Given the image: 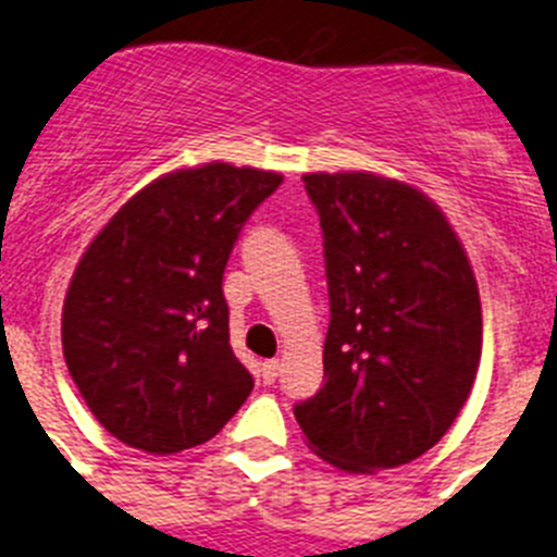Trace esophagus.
Wrapping results in <instances>:
<instances>
[{
  "label": "esophagus",
  "instance_id": "34e87169",
  "mask_svg": "<svg viewBox=\"0 0 557 557\" xmlns=\"http://www.w3.org/2000/svg\"><path fill=\"white\" fill-rule=\"evenodd\" d=\"M278 372H282V361L278 359H270L262 364V381L264 384H273L278 379Z\"/></svg>",
  "mask_w": 557,
  "mask_h": 557
}]
</instances>
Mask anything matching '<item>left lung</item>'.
Segmentation results:
<instances>
[{"label":"left lung","instance_id":"left-lung-1","mask_svg":"<svg viewBox=\"0 0 557 557\" xmlns=\"http://www.w3.org/2000/svg\"><path fill=\"white\" fill-rule=\"evenodd\" d=\"M323 228L331 323L325 384L295 406L323 461L372 475L414 461L456 422L475 384L483 314L445 212L367 171L306 173Z\"/></svg>","mask_w":557,"mask_h":557}]
</instances>
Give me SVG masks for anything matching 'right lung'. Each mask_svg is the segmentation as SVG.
<instances>
[{"label":"right lung","mask_w":557,"mask_h":557,"mask_svg":"<svg viewBox=\"0 0 557 557\" xmlns=\"http://www.w3.org/2000/svg\"><path fill=\"white\" fill-rule=\"evenodd\" d=\"M282 173L207 162L129 198L82 253L63 304V356L96 420L171 456L215 436L251 395L228 345L223 270Z\"/></svg>","instance_id":"right-lung-1"}]
</instances>
